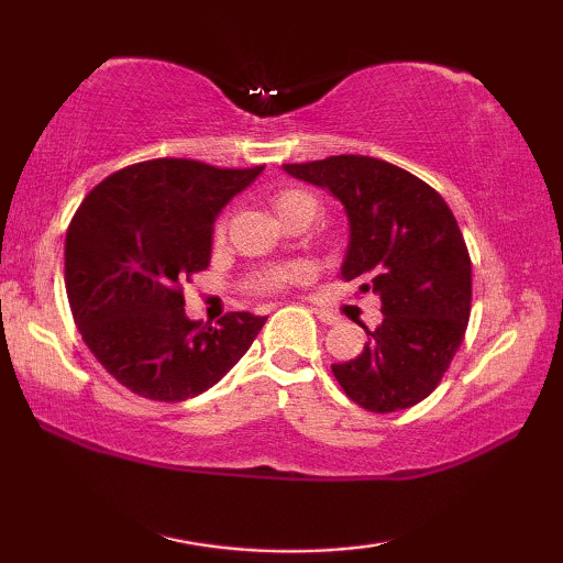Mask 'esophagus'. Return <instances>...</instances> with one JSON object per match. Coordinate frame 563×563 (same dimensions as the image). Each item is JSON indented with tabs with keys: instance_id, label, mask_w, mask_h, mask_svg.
I'll list each match as a JSON object with an SVG mask.
<instances>
[{
	"instance_id": "obj_1",
	"label": "esophagus",
	"mask_w": 563,
	"mask_h": 563,
	"mask_svg": "<svg viewBox=\"0 0 563 563\" xmlns=\"http://www.w3.org/2000/svg\"><path fill=\"white\" fill-rule=\"evenodd\" d=\"M312 312H316L320 322H325V325H335V322H340V318L332 316V312L328 310H320V308H312Z\"/></svg>"
}]
</instances>
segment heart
Instances as JSON below:
<instances>
[{
  "mask_svg": "<svg viewBox=\"0 0 563 563\" xmlns=\"http://www.w3.org/2000/svg\"><path fill=\"white\" fill-rule=\"evenodd\" d=\"M273 206L278 216L290 213L292 208H302V206H310L316 208V201L308 194H302V190H280L278 196L273 198ZM221 231V228H218ZM310 275V268L305 263H290V265H280V268H273L268 271L261 278V288L263 290H275V288H283V285L295 283V280H302Z\"/></svg>",
  "mask_w": 563,
  "mask_h": 563,
  "instance_id": "obj_1",
  "label": "heart"
}]
</instances>
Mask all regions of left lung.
<instances>
[{
  "label": "left lung",
  "mask_w": 563,
  "mask_h": 563,
  "mask_svg": "<svg viewBox=\"0 0 563 563\" xmlns=\"http://www.w3.org/2000/svg\"><path fill=\"white\" fill-rule=\"evenodd\" d=\"M283 170L342 203L350 238L338 275L383 300V322L365 328V347L332 375L369 412L422 402L460 350L472 305V263L450 206L424 180L369 156Z\"/></svg>",
  "instance_id": "obj_1"
}]
</instances>
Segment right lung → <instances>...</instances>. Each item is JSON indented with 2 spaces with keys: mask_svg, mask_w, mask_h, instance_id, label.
<instances>
[{
  "mask_svg": "<svg viewBox=\"0 0 563 563\" xmlns=\"http://www.w3.org/2000/svg\"><path fill=\"white\" fill-rule=\"evenodd\" d=\"M261 170L144 161L103 178L71 218L64 275L76 328L131 393L184 402L221 383L253 345L265 318L190 320L184 283L208 268L218 213Z\"/></svg>",
  "mask_w": 563,
  "mask_h": 563,
  "instance_id": "1",
  "label": "right lung"
}]
</instances>
